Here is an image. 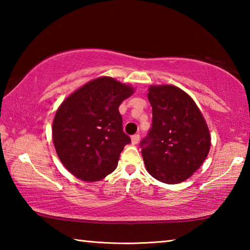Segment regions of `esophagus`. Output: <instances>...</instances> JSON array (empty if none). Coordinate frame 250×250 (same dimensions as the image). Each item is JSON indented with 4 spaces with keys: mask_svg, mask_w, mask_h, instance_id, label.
I'll use <instances>...</instances> for the list:
<instances>
[{
    "mask_svg": "<svg viewBox=\"0 0 250 250\" xmlns=\"http://www.w3.org/2000/svg\"><path fill=\"white\" fill-rule=\"evenodd\" d=\"M140 140V134H133L132 137H131V142H132V145H137V143Z\"/></svg>",
    "mask_w": 250,
    "mask_h": 250,
    "instance_id": "34e87169",
    "label": "esophagus"
}]
</instances>
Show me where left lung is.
<instances>
[{
  "label": "left lung",
  "mask_w": 250,
  "mask_h": 250,
  "mask_svg": "<svg viewBox=\"0 0 250 250\" xmlns=\"http://www.w3.org/2000/svg\"><path fill=\"white\" fill-rule=\"evenodd\" d=\"M147 99L152 105V126L140 143L146 168L163 183H181L207 158L208 126L194 100L180 88L150 86Z\"/></svg>",
  "instance_id": "8db88e82"
}]
</instances>
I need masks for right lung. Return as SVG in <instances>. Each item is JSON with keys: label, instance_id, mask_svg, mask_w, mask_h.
<instances>
[{"label": "right lung", "instance_id": "1", "mask_svg": "<svg viewBox=\"0 0 250 250\" xmlns=\"http://www.w3.org/2000/svg\"><path fill=\"white\" fill-rule=\"evenodd\" d=\"M134 92L129 84L99 77L62 101L53 122V141L64 167L77 179L95 182L116 170L130 137L119 105Z\"/></svg>", "mask_w": 250, "mask_h": 250}]
</instances>
